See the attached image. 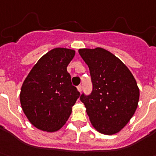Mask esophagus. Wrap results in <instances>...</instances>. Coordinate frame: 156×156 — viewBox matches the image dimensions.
Instances as JSON below:
<instances>
[{
  "instance_id": "1",
  "label": "esophagus",
  "mask_w": 156,
  "mask_h": 156,
  "mask_svg": "<svg viewBox=\"0 0 156 156\" xmlns=\"http://www.w3.org/2000/svg\"><path fill=\"white\" fill-rule=\"evenodd\" d=\"M77 89H78V91L81 93V92H82V86H81V85H79V86L77 87Z\"/></svg>"
}]
</instances>
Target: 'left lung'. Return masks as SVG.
<instances>
[{"label":"left lung","mask_w":156,"mask_h":156,"mask_svg":"<svg viewBox=\"0 0 156 156\" xmlns=\"http://www.w3.org/2000/svg\"><path fill=\"white\" fill-rule=\"evenodd\" d=\"M81 57L89 68L93 91L82 94L93 126L105 135L124 128L136 110L140 90L134 77L122 62L102 48H80Z\"/></svg>","instance_id":"obj_1"}]
</instances>
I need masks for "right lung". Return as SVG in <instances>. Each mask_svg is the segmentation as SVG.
<instances>
[{
  "label": "right lung",
  "instance_id": "add662e5",
  "mask_svg": "<svg viewBox=\"0 0 156 156\" xmlns=\"http://www.w3.org/2000/svg\"><path fill=\"white\" fill-rule=\"evenodd\" d=\"M75 51L66 48L50 50L37 62L24 80L20 104L30 122L46 132L64 126L80 93L71 84L67 67Z\"/></svg>",
  "mask_w": 156,
  "mask_h": 156
}]
</instances>
